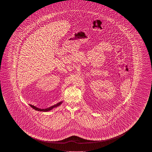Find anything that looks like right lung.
I'll use <instances>...</instances> for the list:
<instances>
[{
  "mask_svg": "<svg viewBox=\"0 0 152 152\" xmlns=\"http://www.w3.org/2000/svg\"><path fill=\"white\" fill-rule=\"evenodd\" d=\"M62 103V102H59L58 103L55 104L54 105H53L52 107H48V108H47V109H39V108H38V107H35V106H34V105H31V104H29V105H30V107H31L32 108H33L34 109H35V110H36V111L46 112V111H48L52 110V109H54V107H58V106H59L60 105H61V104Z\"/></svg>",
  "mask_w": 152,
  "mask_h": 152,
  "instance_id": "obj_1",
  "label": "right lung"
}]
</instances>
